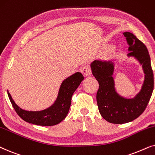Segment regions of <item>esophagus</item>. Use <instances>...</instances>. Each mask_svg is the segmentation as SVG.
Here are the masks:
<instances>
[{"mask_svg": "<svg viewBox=\"0 0 155 155\" xmlns=\"http://www.w3.org/2000/svg\"><path fill=\"white\" fill-rule=\"evenodd\" d=\"M81 73L84 76H88L91 75V70L88 66H85L81 69Z\"/></svg>", "mask_w": 155, "mask_h": 155, "instance_id": "obj_1", "label": "esophagus"}]
</instances>
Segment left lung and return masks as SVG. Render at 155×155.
Listing matches in <instances>:
<instances>
[{
    "mask_svg": "<svg viewBox=\"0 0 155 155\" xmlns=\"http://www.w3.org/2000/svg\"><path fill=\"white\" fill-rule=\"evenodd\" d=\"M129 45L127 57H133L142 65L145 79L141 90L133 98L117 94L113 79L114 63L95 60L91 64L93 75L99 84L96 101L101 116L109 123L123 124L131 122L145 110L154 88V76L147 47L133 33L123 32Z\"/></svg>",
    "mask_w": 155,
    "mask_h": 155,
    "instance_id": "obj_1",
    "label": "left lung"
}]
</instances>
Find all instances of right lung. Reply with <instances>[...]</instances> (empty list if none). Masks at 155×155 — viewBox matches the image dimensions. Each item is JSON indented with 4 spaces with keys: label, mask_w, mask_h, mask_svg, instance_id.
Returning <instances> with one entry per match:
<instances>
[{
    "label": "right lung",
    "mask_w": 155,
    "mask_h": 155,
    "mask_svg": "<svg viewBox=\"0 0 155 155\" xmlns=\"http://www.w3.org/2000/svg\"><path fill=\"white\" fill-rule=\"evenodd\" d=\"M84 79L81 73L76 72L64 80L54 103L49 108L40 111L23 110L15 104L8 91V95L16 113L23 120L42 126H51L61 123L67 116L71 106L72 95Z\"/></svg>",
    "instance_id": "obj_1"
}]
</instances>
